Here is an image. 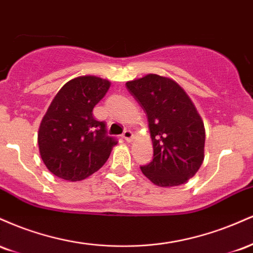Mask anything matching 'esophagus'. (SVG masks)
Listing matches in <instances>:
<instances>
[{
	"label": "esophagus",
	"instance_id": "esophagus-1",
	"mask_svg": "<svg viewBox=\"0 0 253 253\" xmlns=\"http://www.w3.org/2000/svg\"><path fill=\"white\" fill-rule=\"evenodd\" d=\"M123 138L126 141H132V139H133V132H132V130H129V129L125 130L124 134H123Z\"/></svg>",
	"mask_w": 253,
	"mask_h": 253
}]
</instances>
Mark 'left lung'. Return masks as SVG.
Here are the masks:
<instances>
[{"mask_svg":"<svg viewBox=\"0 0 253 253\" xmlns=\"http://www.w3.org/2000/svg\"><path fill=\"white\" fill-rule=\"evenodd\" d=\"M146 113L153 159L141 172L158 187L184 184L205 159V125L184 89L169 77L145 75L126 83Z\"/></svg>","mask_w":253,"mask_h":253,"instance_id":"1","label":"left lung"}]
</instances>
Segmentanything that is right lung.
Returning <instances> with one entry per match:
<instances>
[{"label":"right lung","mask_w":253,"mask_h":253,"mask_svg":"<svg viewBox=\"0 0 253 253\" xmlns=\"http://www.w3.org/2000/svg\"><path fill=\"white\" fill-rule=\"evenodd\" d=\"M110 86L108 80L80 76L60 88L43 115L38 145L43 164L54 176L77 182L103 167L117 140L106 134V124L92 109Z\"/></svg>","instance_id":"obj_1"}]
</instances>
